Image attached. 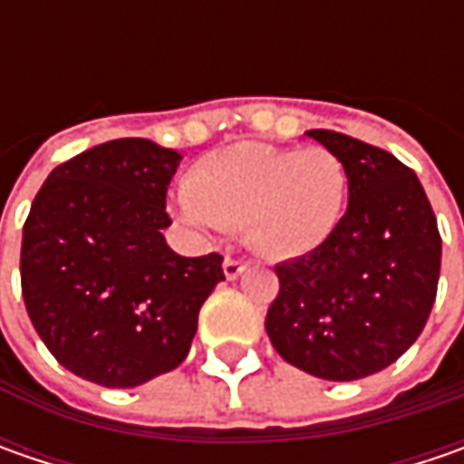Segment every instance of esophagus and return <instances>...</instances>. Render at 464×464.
Here are the masks:
<instances>
[{"mask_svg": "<svg viewBox=\"0 0 464 464\" xmlns=\"http://www.w3.org/2000/svg\"><path fill=\"white\" fill-rule=\"evenodd\" d=\"M247 271V263L237 258H227L224 260V276L227 278H237Z\"/></svg>", "mask_w": 464, "mask_h": 464, "instance_id": "esophagus-1", "label": "esophagus"}]
</instances>
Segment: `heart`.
Instances as JSON below:
<instances>
[{
  "label": "heart",
  "mask_w": 464,
  "mask_h": 464,
  "mask_svg": "<svg viewBox=\"0 0 464 464\" xmlns=\"http://www.w3.org/2000/svg\"><path fill=\"white\" fill-rule=\"evenodd\" d=\"M183 219L204 229L242 227L271 258H302L335 235L348 201V169L325 147L284 150L240 141L188 169Z\"/></svg>",
  "instance_id": "heart-1"
}]
</instances>
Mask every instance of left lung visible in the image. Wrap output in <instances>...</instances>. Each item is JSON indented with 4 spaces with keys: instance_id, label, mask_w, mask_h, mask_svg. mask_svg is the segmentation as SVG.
<instances>
[{
    "instance_id": "1",
    "label": "left lung",
    "mask_w": 464,
    "mask_h": 464,
    "mask_svg": "<svg viewBox=\"0 0 464 464\" xmlns=\"http://www.w3.org/2000/svg\"><path fill=\"white\" fill-rule=\"evenodd\" d=\"M348 169V208L320 250L276 266L266 330L284 362L330 382L398 362L429 320L441 268L437 217L398 157L325 129L307 131Z\"/></svg>"
}]
</instances>
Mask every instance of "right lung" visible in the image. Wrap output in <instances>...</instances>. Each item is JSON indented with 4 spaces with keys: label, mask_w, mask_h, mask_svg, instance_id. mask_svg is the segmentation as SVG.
I'll use <instances>...</instances> for the list:
<instances>
[{
    "label": "right lung",
    "mask_w": 464,
    "mask_h": 464,
    "mask_svg": "<svg viewBox=\"0 0 464 464\" xmlns=\"http://www.w3.org/2000/svg\"><path fill=\"white\" fill-rule=\"evenodd\" d=\"M180 154L116 139L45 178L23 227L20 278L53 359L102 387H136L180 364L222 256L183 258L162 229Z\"/></svg>",
    "instance_id": "right-lung-1"
}]
</instances>
